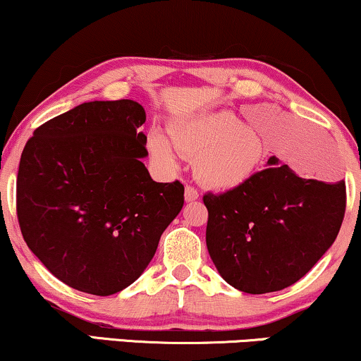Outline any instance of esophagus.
<instances>
[{
    "label": "esophagus",
    "instance_id": "esophagus-1",
    "mask_svg": "<svg viewBox=\"0 0 361 361\" xmlns=\"http://www.w3.org/2000/svg\"><path fill=\"white\" fill-rule=\"evenodd\" d=\"M184 197H185V201H188V202H194V201H197V199H199V192L192 188V185H188V188H185V190H184Z\"/></svg>",
    "mask_w": 361,
    "mask_h": 361
}]
</instances>
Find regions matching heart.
<instances>
[{"mask_svg":"<svg viewBox=\"0 0 361 361\" xmlns=\"http://www.w3.org/2000/svg\"><path fill=\"white\" fill-rule=\"evenodd\" d=\"M176 150L194 160L199 182L212 190H234L246 185L266 160L259 133L233 112L202 114L172 123ZM147 149L162 167L177 166L176 150L159 130L147 133Z\"/></svg>","mask_w":361,"mask_h":361,"instance_id":"1","label":"heart"}]
</instances>
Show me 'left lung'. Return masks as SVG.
Returning <instances> with one entry per match:
<instances>
[{"mask_svg": "<svg viewBox=\"0 0 361 361\" xmlns=\"http://www.w3.org/2000/svg\"><path fill=\"white\" fill-rule=\"evenodd\" d=\"M207 251L226 283L262 295L295 284L335 243L345 180L303 179L278 157L243 188L204 195Z\"/></svg>", "mask_w": 361, "mask_h": 361, "instance_id": "left-lung-1", "label": "left lung"}]
</instances>
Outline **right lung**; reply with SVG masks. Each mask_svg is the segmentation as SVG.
<instances>
[{
	"instance_id": "add662e5",
	"label": "right lung",
	"mask_w": 361,
	"mask_h": 361,
	"mask_svg": "<svg viewBox=\"0 0 361 361\" xmlns=\"http://www.w3.org/2000/svg\"><path fill=\"white\" fill-rule=\"evenodd\" d=\"M144 106L87 102L48 120L21 154L16 214L21 234L55 278L109 296L130 286L184 206V185L155 182Z\"/></svg>"
}]
</instances>
